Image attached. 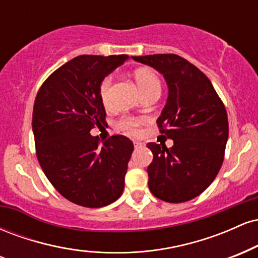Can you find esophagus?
Returning <instances> with one entry per match:
<instances>
[{"label":"esophagus","mask_w":258,"mask_h":258,"mask_svg":"<svg viewBox=\"0 0 258 258\" xmlns=\"http://www.w3.org/2000/svg\"><path fill=\"white\" fill-rule=\"evenodd\" d=\"M133 146H135V149H139V148H142V146H143V144H142L141 142L135 141V142H133Z\"/></svg>","instance_id":"esophagus-1"}]
</instances>
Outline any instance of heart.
<instances>
[{
	"label": "heart",
	"mask_w": 258,
	"mask_h": 258,
	"mask_svg": "<svg viewBox=\"0 0 258 258\" xmlns=\"http://www.w3.org/2000/svg\"><path fill=\"white\" fill-rule=\"evenodd\" d=\"M136 82H137L139 90L143 93L144 91L149 90L152 87H160V80L155 73L150 72V70L142 69L136 73ZM111 86H112V76L108 75L100 81L99 84V97L102 100L103 105L109 106L111 104ZM144 122L143 117L139 116H125L120 117L117 121V127L121 131L130 133V135H138L141 132L139 126Z\"/></svg>",
	"instance_id": "b5f03b06"
}]
</instances>
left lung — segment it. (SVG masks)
I'll use <instances>...</instances> for the list:
<instances>
[{
    "instance_id": "obj_1",
    "label": "left lung",
    "mask_w": 258,
    "mask_h": 258,
    "mask_svg": "<svg viewBox=\"0 0 258 258\" xmlns=\"http://www.w3.org/2000/svg\"><path fill=\"white\" fill-rule=\"evenodd\" d=\"M132 58L161 73L168 86L156 123L173 146L147 144L153 153L147 170L150 191L167 203L194 199L214 182L223 164L229 130L223 102L205 74L179 55Z\"/></svg>"
}]
</instances>
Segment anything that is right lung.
<instances>
[{
    "label": "right lung",
    "instance_id": "add662e5",
    "mask_svg": "<svg viewBox=\"0 0 258 258\" xmlns=\"http://www.w3.org/2000/svg\"><path fill=\"white\" fill-rule=\"evenodd\" d=\"M127 58L79 55L53 72L37 92L32 111L37 160L59 194L76 205L106 206L123 191L133 143L115 135L100 146L90 131L105 123L100 81Z\"/></svg>",
    "mask_w": 258,
    "mask_h": 258
}]
</instances>
